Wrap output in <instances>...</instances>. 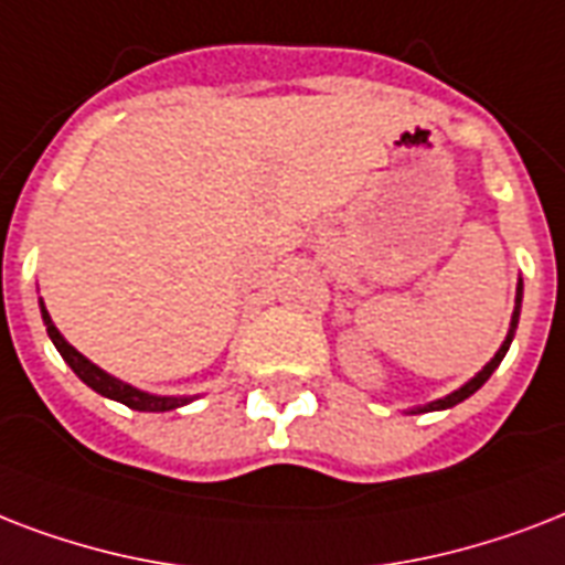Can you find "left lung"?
<instances>
[{
	"label": "left lung",
	"instance_id": "1",
	"mask_svg": "<svg viewBox=\"0 0 565 565\" xmlns=\"http://www.w3.org/2000/svg\"><path fill=\"white\" fill-rule=\"evenodd\" d=\"M519 312H522V279H519V286H515V309H513V321H510V332H507L504 344L498 348L495 356H492V360H489L487 365H483V371H478V374H475V377H471L469 383H466V386H460V388H457V392H450V395L439 397V401H433V404L418 406V409H413V413H433V409H448V406H457V404H460V401H466V397L475 395V392H478V388L483 386V383H487L489 377H492V371H495L498 365H501V360H504L507 351H510V342H513L515 327H519Z\"/></svg>",
	"mask_w": 565,
	"mask_h": 565
}]
</instances>
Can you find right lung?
<instances>
[{"label":"right lung","mask_w":565,"mask_h":565,"mask_svg":"<svg viewBox=\"0 0 565 565\" xmlns=\"http://www.w3.org/2000/svg\"><path fill=\"white\" fill-rule=\"evenodd\" d=\"M41 315H43V323H46V332H50L52 344L58 348V353L64 356V362H67L70 369L76 371V377L82 380V383H87V386L94 388V392H99L103 397H111V401H120V404H126L129 409H138V413H168V409H177V406H185L191 397H161V395H150V392H141V388L129 386V383H124V380L111 377V374H105L103 369H96L94 362L85 360L82 353L73 348V344L64 339L58 332V327L52 323L50 312H46V306H43L41 300Z\"/></svg>","instance_id":"1"}]
</instances>
